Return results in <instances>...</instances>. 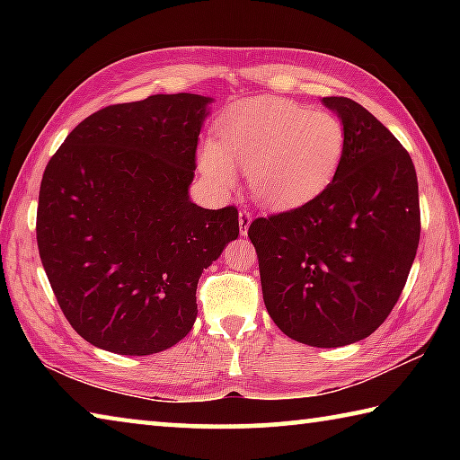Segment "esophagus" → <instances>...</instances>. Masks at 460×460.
<instances>
[{
	"label": "esophagus",
	"instance_id": "obj_1",
	"mask_svg": "<svg viewBox=\"0 0 460 460\" xmlns=\"http://www.w3.org/2000/svg\"><path fill=\"white\" fill-rule=\"evenodd\" d=\"M249 225H252V213H249L247 208H241V211H239V231H241V235H247Z\"/></svg>",
	"mask_w": 460,
	"mask_h": 460
}]
</instances>
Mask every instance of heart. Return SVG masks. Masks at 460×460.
Returning <instances> with one entry per match:
<instances>
[{
    "instance_id": "obj_1",
    "label": "heart",
    "mask_w": 460,
    "mask_h": 460,
    "mask_svg": "<svg viewBox=\"0 0 460 460\" xmlns=\"http://www.w3.org/2000/svg\"><path fill=\"white\" fill-rule=\"evenodd\" d=\"M221 144L207 139L199 164L215 189L229 190L237 164L261 205L292 208L318 197L337 176L347 131L339 115L288 99L260 97L231 107L219 123Z\"/></svg>"
}]
</instances>
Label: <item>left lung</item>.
I'll list each match as a JSON object with an SVG mask.
<instances>
[{"label":"left lung","mask_w":460,"mask_h":460,"mask_svg":"<svg viewBox=\"0 0 460 460\" xmlns=\"http://www.w3.org/2000/svg\"><path fill=\"white\" fill-rule=\"evenodd\" d=\"M347 131L337 176L306 205L249 225L263 302L288 337L342 347L369 337L406 286L420 241L410 154L367 109L324 97Z\"/></svg>","instance_id":"8db88e82"}]
</instances>
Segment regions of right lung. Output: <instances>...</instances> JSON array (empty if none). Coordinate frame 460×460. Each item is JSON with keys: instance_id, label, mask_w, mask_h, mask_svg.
<instances>
[{"instance_id": "add662e5", "label": "right lung", "mask_w": 460, "mask_h": 460, "mask_svg": "<svg viewBox=\"0 0 460 460\" xmlns=\"http://www.w3.org/2000/svg\"><path fill=\"white\" fill-rule=\"evenodd\" d=\"M211 97L109 105L44 170L36 239L66 321L118 355L166 351L197 321V284L239 235L235 207L189 199Z\"/></svg>"}]
</instances>
